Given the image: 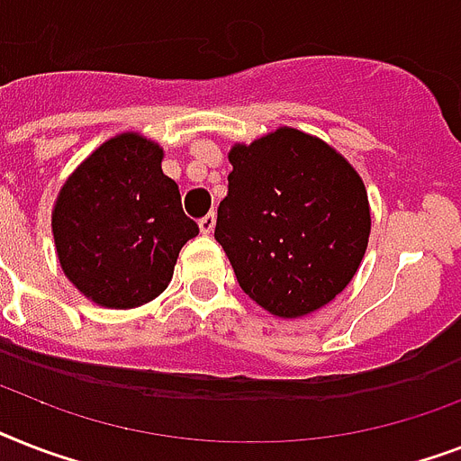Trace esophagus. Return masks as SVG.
I'll use <instances>...</instances> for the list:
<instances>
[{
	"label": "esophagus",
	"instance_id": "1",
	"mask_svg": "<svg viewBox=\"0 0 461 461\" xmlns=\"http://www.w3.org/2000/svg\"><path fill=\"white\" fill-rule=\"evenodd\" d=\"M215 212H208V215L198 220V227H201L203 234H212V230H215Z\"/></svg>",
	"mask_w": 461,
	"mask_h": 461
}]
</instances>
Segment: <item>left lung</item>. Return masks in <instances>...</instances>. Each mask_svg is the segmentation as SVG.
Listing matches in <instances>:
<instances>
[{
	"label": "left lung",
	"instance_id": "left-lung-1",
	"mask_svg": "<svg viewBox=\"0 0 461 461\" xmlns=\"http://www.w3.org/2000/svg\"><path fill=\"white\" fill-rule=\"evenodd\" d=\"M230 162L215 239L239 287L277 318H303L342 294L371 234L368 194L349 159L280 126L234 143Z\"/></svg>",
	"mask_w": 461,
	"mask_h": 461
}]
</instances>
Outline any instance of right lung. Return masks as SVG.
<instances>
[{
	"instance_id": "add662e5",
	"label": "right lung",
	"mask_w": 461,
	"mask_h": 461,
	"mask_svg": "<svg viewBox=\"0 0 461 461\" xmlns=\"http://www.w3.org/2000/svg\"><path fill=\"white\" fill-rule=\"evenodd\" d=\"M165 150L117 133L68 174L52 208L54 251L67 280L97 306L136 308L167 289L198 224L181 210Z\"/></svg>"
}]
</instances>
